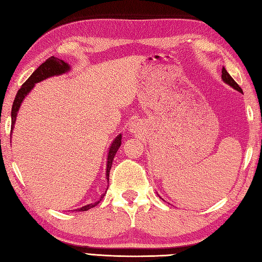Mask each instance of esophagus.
<instances>
[{"mask_svg": "<svg viewBox=\"0 0 262 262\" xmlns=\"http://www.w3.org/2000/svg\"><path fill=\"white\" fill-rule=\"evenodd\" d=\"M140 125H141L140 120L134 119V120H132L129 122V125H128V128H129V130H132V132H136L138 129V127H140Z\"/></svg>", "mask_w": 262, "mask_h": 262, "instance_id": "esophagus-1", "label": "esophagus"}]
</instances>
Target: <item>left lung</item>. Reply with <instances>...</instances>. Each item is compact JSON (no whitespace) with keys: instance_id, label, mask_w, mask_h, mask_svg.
<instances>
[{"instance_id":"left-lung-1","label":"left lung","mask_w":262,"mask_h":262,"mask_svg":"<svg viewBox=\"0 0 262 262\" xmlns=\"http://www.w3.org/2000/svg\"><path fill=\"white\" fill-rule=\"evenodd\" d=\"M222 80H223L226 84H229L230 86H232L233 89H235L236 91H238V92H241V93H243L242 92V89L238 86V84L237 83L232 79V76L229 74V72H227L224 68H223V70H222Z\"/></svg>"}]
</instances>
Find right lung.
Masks as SVG:
<instances>
[{
    "label": "right lung",
    "instance_id": "1",
    "mask_svg": "<svg viewBox=\"0 0 262 262\" xmlns=\"http://www.w3.org/2000/svg\"><path fill=\"white\" fill-rule=\"evenodd\" d=\"M70 69H71L70 65L68 63H65L64 60L52 56V57H49L46 62H43L40 66H39V68L35 72H33L29 79H28L24 83V84H22V86L19 89V91L15 96V99H14L13 104H12V110H11V119H12V121H11V129H13L16 115H18V111L20 109V105H21L22 101H24V99L28 96V93L32 90L36 83L46 80L51 76L64 74V73H66V72H69ZM120 144H121V134H119L115 138L113 144H111V146L109 147V153H108V159H107V171H105L107 172V173H105V177H107V181H109V172L111 169V165H113V161H114L115 155H116L117 151H118V148L120 147ZM103 196H104V193L102 194L101 198H103ZM101 198H100L97 203L89 204V205L83 206V207H81L79 209H75V210L76 211H85L88 209H90L101 202Z\"/></svg>",
    "mask_w": 262,
    "mask_h": 262
}]
</instances>
